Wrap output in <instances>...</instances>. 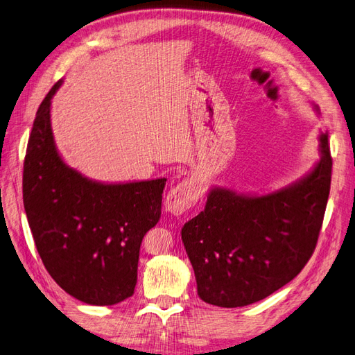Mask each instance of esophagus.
<instances>
[{
    "mask_svg": "<svg viewBox=\"0 0 355 355\" xmlns=\"http://www.w3.org/2000/svg\"><path fill=\"white\" fill-rule=\"evenodd\" d=\"M200 199V189L191 180H182L181 182L171 189L165 200L166 212L173 215H182Z\"/></svg>",
    "mask_w": 355,
    "mask_h": 355,
    "instance_id": "1",
    "label": "esophagus"
}]
</instances>
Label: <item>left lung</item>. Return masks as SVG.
Masks as SVG:
<instances>
[{"mask_svg":"<svg viewBox=\"0 0 355 355\" xmlns=\"http://www.w3.org/2000/svg\"><path fill=\"white\" fill-rule=\"evenodd\" d=\"M320 155L302 178L262 196L209 190L205 209L181 228L202 301L245 306L298 276L315 249L330 191L327 134H320Z\"/></svg>","mask_w":355,"mask_h":355,"instance_id":"obj_1","label":"left lung"}]
</instances>
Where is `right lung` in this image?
Returning <instances> with one entry per match:
<instances>
[{"instance_id":"1","label":"right lung","mask_w":355,"mask_h":355,"mask_svg":"<svg viewBox=\"0 0 355 355\" xmlns=\"http://www.w3.org/2000/svg\"><path fill=\"white\" fill-rule=\"evenodd\" d=\"M54 84L38 107L24 165V205L50 276L73 298L115 305L137 283L140 245L161 218L166 178L89 180L63 162L51 131Z\"/></svg>"}]
</instances>
